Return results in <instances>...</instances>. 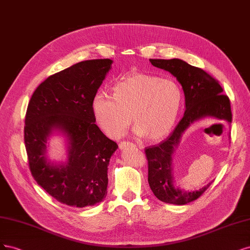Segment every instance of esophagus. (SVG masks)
<instances>
[{
    "label": "esophagus",
    "mask_w": 250,
    "mask_h": 250,
    "mask_svg": "<svg viewBox=\"0 0 250 250\" xmlns=\"http://www.w3.org/2000/svg\"><path fill=\"white\" fill-rule=\"evenodd\" d=\"M133 146H135V144L134 143H132V142H127V141H122L119 143V148L120 149H125V148H127V147H133Z\"/></svg>",
    "instance_id": "obj_1"
}]
</instances>
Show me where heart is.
<instances>
[{
  "mask_svg": "<svg viewBox=\"0 0 250 250\" xmlns=\"http://www.w3.org/2000/svg\"><path fill=\"white\" fill-rule=\"evenodd\" d=\"M180 85L172 79L136 72L114 86L113 94L100 91L92 100L96 123L111 138H119L133 122L135 132L157 141L166 137L182 106Z\"/></svg>",
  "mask_w": 250,
  "mask_h": 250,
  "instance_id": "heart-1",
  "label": "heart"
}]
</instances>
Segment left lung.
Segmentation results:
<instances>
[{"label": "left lung", "mask_w": 250, "mask_h": 250, "mask_svg": "<svg viewBox=\"0 0 250 250\" xmlns=\"http://www.w3.org/2000/svg\"><path fill=\"white\" fill-rule=\"evenodd\" d=\"M152 65L169 71L183 87L186 110L173 132L158 146L146 148L148 163V184L155 196L172 205H186L197 199L212 184L195 191L175 186L172 176V155L186 128L204 117L231 123L230 103L219 82L201 68L181 59H149Z\"/></svg>", "instance_id": "8db88e82"}]
</instances>
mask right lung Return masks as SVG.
Returning a JSON list of instances; mask_svg holds the SVG:
<instances>
[{
    "instance_id": "right-lung-1",
    "label": "right lung",
    "mask_w": 250,
    "mask_h": 250,
    "mask_svg": "<svg viewBox=\"0 0 250 250\" xmlns=\"http://www.w3.org/2000/svg\"><path fill=\"white\" fill-rule=\"evenodd\" d=\"M112 63L86 60L52 75L36 88L28 104L23 138L32 176L69 207L94 206L107 195L108 165L118 146L95 125L92 100ZM54 131L68 140L69 159L61 165L45 156V143Z\"/></svg>"
}]
</instances>
